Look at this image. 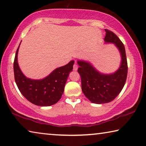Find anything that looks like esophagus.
I'll list each match as a JSON object with an SVG mask.
<instances>
[{"label": "esophagus", "instance_id": "1", "mask_svg": "<svg viewBox=\"0 0 146 146\" xmlns=\"http://www.w3.org/2000/svg\"><path fill=\"white\" fill-rule=\"evenodd\" d=\"M78 68V64H77V62H75V64H74V65H73V69L75 71H76V70H77Z\"/></svg>", "mask_w": 146, "mask_h": 146}]
</instances>
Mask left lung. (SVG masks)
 Wrapping results in <instances>:
<instances>
[{
	"mask_svg": "<svg viewBox=\"0 0 146 146\" xmlns=\"http://www.w3.org/2000/svg\"><path fill=\"white\" fill-rule=\"evenodd\" d=\"M105 31V41L114 43L121 53V63L118 70L110 75H103L88 62L78 61L83 93L91 102L97 104L109 103L118 96L125 84L128 70L123 43L114 32Z\"/></svg>",
	"mask_w": 146,
	"mask_h": 146,
	"instance_id": "obj_1",
	"label": "left lung"
}]
</instances>
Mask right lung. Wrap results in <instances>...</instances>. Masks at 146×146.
Wrapping results in <instances>:
<instances>
[{
    "label": "right lung",
    "instance_id": "add662e5",
    "mask_svg": "<svg viewBox=\"0 0 146 146\" xmlns=\"http://www.w3.org/2000/svg\"><path fill=\"white\" fill-rule=\"evenodd\" d=\"M19 47V46L15 53L13 71L15 81L21 93L28 101L36 105L47 106L56 103L64 93L67 78L73 70L74 61L56 69L43 79H30L23 75L18 65Z\"/></svg>",
    "mask_w": 146,
    "mask_h": 146
}]
</instances>
